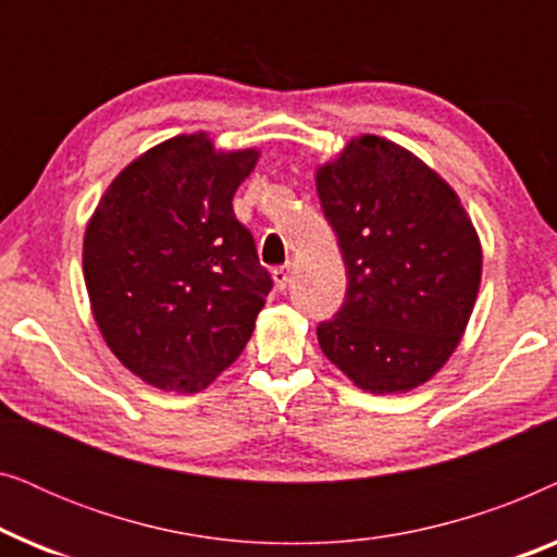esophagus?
<instances>
[{"label":"esophagus","mask_w":557,"mask_h":557,"mask_svg":"<svg viewBox=\"0 0 557 557\" xmlns=\"http://www.w3.org/2000/svg\"><path fill=\"white\" fill-rule=\"evenodd\" d=\"M288 281H292V263H284L278 265V269H273V284H276L278 292H284Z\"/></svg>","instance_id":"34e87169"}]
</instances>
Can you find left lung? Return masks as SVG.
Masks as SVG:
<instances>
[{
    "label": "left lung",
    "mask_w": 557,
    "mask_h": 557,
    "mask_svg": "<svg viewBox=\"0 0 557 557\" xmlns=\"http://www.w3.org/2000/svg\"><path fill=\"white\" fill-rule=\"evenodd\" d=\"M347 265V299L317 326L326 360L368 393H408L467 332L482 243L451 185L413 151L362 134L317 170Z\"/></svg>",
    "instance_id": "8db88e82"
}]
</instances>
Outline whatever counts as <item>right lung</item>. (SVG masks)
<instances>
[{
	"label": "right lung",
	"instance_id": "right-lung-1",
	"mask_svg": "<svg viewBox=\"0 0 557 557\" xmlns=\"http://www.w3.org/2000/svg\"><path fill=\"white\" fill-rule=\"evenodd\" d=\"M258 154L180 134L124 166L88 220L83 276L98 330L159 391H205L253 334L273 281L233 195Z\"/></svg>",
	"mask_w": 557,
	"mask_h": 557
}]
</instances>
